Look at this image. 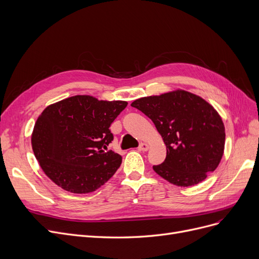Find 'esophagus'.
I'll use <instances>...</instances> for the list:
<instances>
[{"instance_id": "34e87169", "label": "esophagus", "mask_w": 259, "mask_h": 259, "mask_svg": "<svg viewBox=\"0 0 259 259\" xmlns=\"http://www.w3.org/2000/svg\"><path fill=\"white\" fill-rule=\"evenodd\" d=\"M138 150L141 151V152H146L147 150H149V144H146V143H140V144H139V147H138Z\"/></svg>"}]
</instances>
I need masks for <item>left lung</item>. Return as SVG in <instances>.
Returning <instances> with one entry per match:
<instances>
[{
    "mask_svg": "<svg viewBox=\"0 0 259 259\" xmlns=\"http://www.w3.org/2000/svg\"><path fill=\"white\" fill-rule=\"evenodd\" d=\"M132 106L154 122L166 145L165 160L153 166L159 176L175 186L191 187L216 169L225 150V125L201 97L177 90L140 98Z\"/></svg>",
    "mask_w": 259,
    "mask_h": 259,
    "instance_id": "obj_1",
    "label": "left lung"
}]
</instances>
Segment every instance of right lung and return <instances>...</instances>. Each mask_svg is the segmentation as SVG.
Instances as JSON below:
<instances>
[{
  "instance_id": "right-lung-1",
  "label": "right lung",
  "mask_w": 259,
  "mask_h": 259,
  "mask_svg": "<svg viewBox=\"0 0 259 259\" xmlns=\"http://www.w3.org/2000/svg\"><path fill=\"white\" fill-rule=\"evenodd\" d=\"M127 105L73 96L47 106L36 120L31 145L46 176L63 190L96 191L116 173L122 157L107 151L109 126Z\"/></svg>"
}]
</instances>
